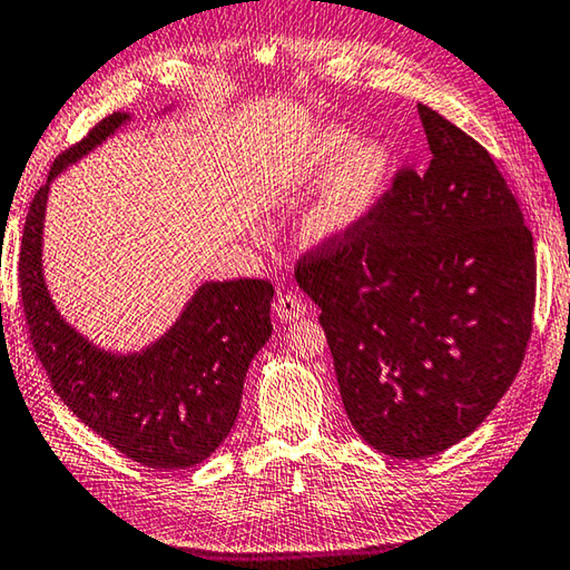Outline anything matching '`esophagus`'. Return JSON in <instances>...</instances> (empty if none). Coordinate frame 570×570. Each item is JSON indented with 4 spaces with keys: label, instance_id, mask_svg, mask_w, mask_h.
Here are the masks:
<instances>
[{
    "label": "esophagus",
    "instance_id": "1",
    "mask_svg": "<svg viewBox=\"0 0 570 570\" xmlns=\"http://www.w3.org/2000/svg\"><path fill=\"white\" fill-rule=\"evenodd\" d=\"M275 315L283 323H291V321L303 318V315H305V303L295 293H279L277 295V303H275Z\"/></svg>",
    "mask_w": 570,
    "mask_h": 570
}]
</instances>
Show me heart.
I'll list each match as a JSON object with an SVG mask.
<instances>
[{"mask_svg":"<svg viewBox=\"0 0 570 570\" xmlns=\"http://www.w3.org/2000/svg\"><path fill=\"white\" fill-rule=\"evenodd\" d=\"M390 178L392 155L382 142H358L344 127H318L295 150L279 188L293 196L318 188L301 218V239L308 247H328L362 229Z\"/></svg>","mask_w":570,"mask_h":570,"instance_id":"1","label":"heart"}]
</instances>
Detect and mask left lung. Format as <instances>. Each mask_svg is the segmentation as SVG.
Here are the masks:
<instances>
[{
	"instance_id": "8db88e82",
	"label": "left lung",
	"mask_w": 570,
	"mask_h": 570,
	"mask_svg": "<svg viewBox=\"0 0 570 570\" xmlns=\"http://www.w3.org/2000/svg\"><path fill=\"white\" fill-rule=\"evenodd\" d=\"M431 168L402 170L362 229L297 262L321 308L346 415L380 453L463 441L520 372L535 249L484 147L417 104Z\"/></svg>"
}]
</instances>
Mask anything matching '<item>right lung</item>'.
<instances>
[{
  "label": "right lung",
  "instance_id": "add662e5",
  "mask_svg": "<svg viewBox=\"0 0 570 570\" xmlns=\"http://www.w3.org/2000/svg\"><path fill=\"white\" fill-rule=\"evenodd\" d=\"M129 121V111H114L52 163L24 222L20 291L56 395L125 456L175 471L204 463L232 433L252 358L273 336L275 291L265 279L204 283L173 326L139 352L94 344L60 315L42 273L50 183Z\"/></svg>",
  "mask_w": 570,
  "mask_h": 570
}]
</instances>
